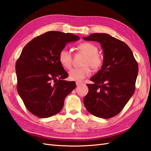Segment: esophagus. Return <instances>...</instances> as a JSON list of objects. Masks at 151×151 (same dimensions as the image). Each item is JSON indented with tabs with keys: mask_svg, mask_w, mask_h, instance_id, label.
<instances>
[{
	"mask_svg": "<svg viewBox=\"0 0 151 151\" xmlns=\"http://www.w3.org/2000/svg\"><path fill=\"white\" fill-rule=\"evenodd\" d=\"M76 84L77 86H79V85H81V84H82V83H81V82H79V81H77V82L76 83Z\"/></svg>",
	"mask_w": 151,
	"mask_h": 151,
	"instance_id": "34e87169",
	"label": "esophagus"
}]
</instances>
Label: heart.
I'll use <instances>...</instances> for the list:
<instances>
[{"label": "heart", "instance_id": "obj_1", "mask_svg": "<svg viewBox=\"0 0 151 151\" xmlns=\"http://www.w3.org/2000/svg\"><path fill=\"white\" fill-rule=\"evenodd\" d=\"M78 49L86 55L83 61V67L73 68L69 72V78L72 81H81L91 73V68L98 71L104 63L102 56L98 54V48L90 42H83L77 47ZM59 61L66 69H70L72 65V56L70 52L67 49H63L59 53Z\"/></svg>", "mask_w": 151, "mask_h": 151}]
</instances>
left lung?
<instances>
[{"mask_svg":"<svg viewBox=\"0 0 151 151\" xmlns=\"http://www.w3.org/2000/svg\"><path fill=\"white\" fill-rule=\"evenodd\" d=\"M86 41L98 42L104 52L101 69L87 84L88 93L84 97L85 108L91 115L110 119L122 111L135 90L138 66L126 43L105 33H93Z\"/></svg>","mask_w":151,"mask_h":151,"instance_id":"obj_1","label":"left lung"}]
</instances>
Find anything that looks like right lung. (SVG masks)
I'll use <instances>...</instances> for the list:
<instances>
[{
  "mask_svg": "<svg viewBox=\"0 0 151 151\" xmlns=\"http://www.w3.org/2000/svg\"><path fill=\"white\" fill-rule=\"evenodd\" d=\"M79 37L71 33L49 31L24 47L15 65L18 93L25 107L40 118L56 115L65 97L76 87L59 61V53Z\"/></svg>",
  "mask_w": 151,
  "mask_h": 151,
  "instance_id": "obj_1",
  "label": "right lung"
}]
</instances>
